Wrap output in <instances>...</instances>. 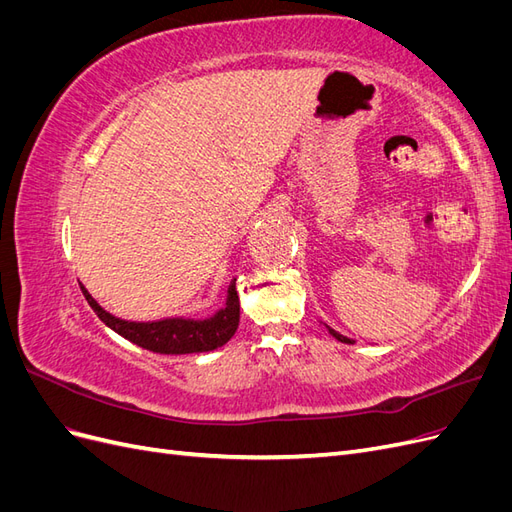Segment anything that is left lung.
I'll list each match as a JSON object with an SVG mask.
<instances>
[{
  "label": "left lung",
  "mask_w": 512,
  "mask_h": 512,
  "mask_svg": "<svg viewBox=\"0 0 512 512\" xmlns=\"http://www.w3.org/2000/svg\"><path fill=\"white\" fill-rule=\"evenodd\" d=\"M327 329H329V333H331V335H333V337L337 339V342H344V344H354L350 337H346V335H342V333H337V331H333L331 327H327Z\"/></svg>",
  "instance_id": "1"
}]
</instances>
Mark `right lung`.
I'll return each instance as SVG.
<instances>
[{
	"label": "right lung",
	"instance_id": "add662e5",
	"mask_svg": "<svg viewBox=\"0 0 512 512\" xmlns=\"http://www.w3.org/2000/svg\"><path fill=\"white\" fill-rule=\"evenodd\" d=\"M87 303L98 314V318L111 327L121 337L130 339L132 344L158 354H192V352H209L224 346L235 335L239 327V294L237 280L228 286L226 305L215 312L211 318L194 320V318H164L156 322H132L121 320L108 314L98 301L91 297L85 286H81Z\"/></svg>",
	"mask_w": 512,
	"mask_h": 512
}]
</instances>
